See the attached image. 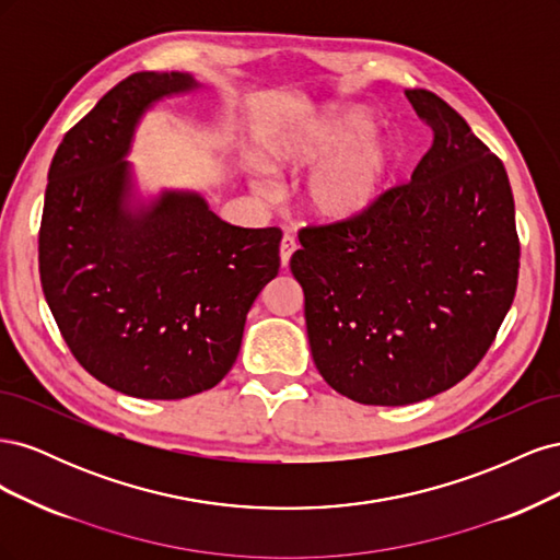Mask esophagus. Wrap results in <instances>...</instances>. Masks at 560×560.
<instances>
[{"instance_id": "34e87169", "label": "esophagus", "mask_w": 560, "mask_h": 560, "mask_svg": "<svg viewBox=\"0 0 560 560\" xmlns=\"http://www.w3.org/2000/svg\"><path fill=\"white\" fill-rule=\"evenodd\" d=\"M294 252H296V241L292 238V235H284L282 243H280V264H282V268L290 266V259H292Z\"/></svg>"}]
</instances>
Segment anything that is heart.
<instances>
[{"instance_id":"heart-1","label":"heart","mask_w":560,"mask_h":560,"mask_svg":"<svg viewBox=\"0 0 560 560\" xmlns=\"http://www.w3.org/2000/svg\"><path fill=\"white\" fill-rule=\"evenodd\" d=\"M371 130L369 112L329 109L299 130L270 138L261 147V163L270 173H303L319 165L303 189V210L315 222L346 224L374 206L395 163L393 142ZM252 186L266 194L261 182Z\"/></svg>"}]
</instances>
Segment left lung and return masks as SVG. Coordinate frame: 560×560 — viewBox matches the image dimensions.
<instances>
[{
    "label": "left lung",
    "instance_id": "1",
    "mask_svg": "<svg viewBox=\"0 0 560 560\" xmlns=\"http://www.w3.org/2000/svg\"><path fill=\"white\" fill-rule=\"evenodd\" d=\"M406 97L434 130L411 182L352 222L303 229L290 261L322 378L374 406L460 383L493 343L518 278L502 161L439 95Z\"/></svg>",
    "mask_w": 560,
    "mask_h": 560
}]
</instances>
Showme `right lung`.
Returning a JSON list of instances; mask_svg holds the SVG:
<instances>
[{"label": "right lung", "mask_w": 560, "mask_h": 560, "mask_svg": "<svg viewBox=\"0 0 560 560\" xmlns=\"http://www.w3.org/2000/svg\"><path fill=\"white\" fill-rule=\"evenodd\" d=\"M198 89L186 72L124 79L65 135L48 167L46 303L77 362L140 399H184L222 381L254 299L280 268V229L226 224L198 191H140L128 161L140 121Z\"/></svg>", "instance_id": "1"}]
</instances>
